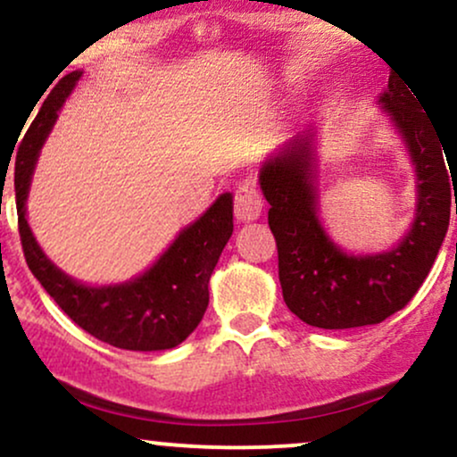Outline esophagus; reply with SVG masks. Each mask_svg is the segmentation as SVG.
<instances>
[{"instance_id": "esophagus-1", "label": "esophagus", "mask_w": 457, "mask_h": 457, "mask_svg": "<svg viewBox=\"0 0 457 457\" xmlns=\"http://www.w3.org/2000/svg\"><path fill=\"white\" fill-rule=\"evenodd\" d=\"M262 213V196L252 181H244L235 190V218L239 222H252Z\"/></svg>"}]
</instances>
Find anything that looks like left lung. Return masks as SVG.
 <instances>
[{
    "mask_svg": "<svg viewBox=\"0 0 457 457\" xmlns=\"http://www.w3.org/2000/svg\"><path fill=\"white\" fill-rule=\"evenodd\" d=\"M378 102L409 145L417 173L415 222L394 250L372 256L346 254L320 227L314 130L284 143L259 175L262 195L271 205L270 228L278 245L284 302L303 323L320 329L377 325L404 308L430 273L447 235L455 166L441 137L417 106L411 87L394 77Z\"/></svg>",
    "mask_w": 457,
    "mask_h": 457,
    "instance_id": "8db88e82",
    "label": "left lung"
}]
</instances>
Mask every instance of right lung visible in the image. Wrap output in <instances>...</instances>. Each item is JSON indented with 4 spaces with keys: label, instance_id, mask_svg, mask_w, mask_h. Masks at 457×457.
<instances>
[{
    "label": "right lung",
    "instance_id": "1",
    "mask_svg": "<svg viewBox=\"0 0 457 457\" xmlns=\"http://www.w3.org/2000/svg\"><path fill=\"white\" fill-rule=\"evenodd\" d=\"M80 74L77 70L59 79L16 154V213L27 267L80 329L106 345L126 351L173 348L196 329L207 310L209 278L233 235V195H220L195 224L177 235L169 250L143 276L130 282L87 287L57 270L31 235L25 201L42 143Z\"/></svg>",
    "mask_w": 457,
    "mask_h": 457
}]
</instances>
